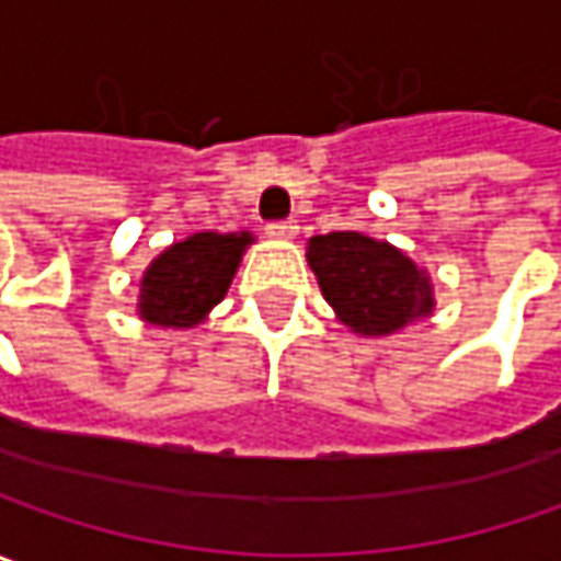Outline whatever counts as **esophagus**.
Segmentation results:
<instances>
[{"label": "esophagus", "mask_w": 561, "mask_h": 561, "mask_svg": "<svg viewBox=\"0 0 561 561\" xmlns=\"http://www.w3.org/2000/svg\"><path fill=\"white\" fill-rule=\"evenodd\" d=\"M266 232H270L273 239H282V242H291V239H298V222H295V220L270 222V226H266Z\"/></svg>", "instance_id": "obj_1"}]
</instances>
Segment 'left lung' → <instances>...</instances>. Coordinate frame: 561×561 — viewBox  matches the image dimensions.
I'll return each instance as SVG.
<instances>
[{"label":"left lung","instance_id":"left-lung-1","mask_svg":"<svg viewBox=\"0 0 561 561\" xmlns=\"http://www.w3.org/2000/svg\"><path fill=\"white\" fill-rule=\"evenodd\" d=\"M307 263L341 325L363 339H388L435 313L425 266L391 242L363 232H329L307 242Z\"/></svg>","mask_w":561,"mask_h":561}]
</instances>
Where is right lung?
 Segmentation results:
<instances>
[{
	"instance_id": "right-lung-1",
	"label": "right lung",
	"mask_w": 561,
	"mask_h": 561,
	"mask_svg": "<svg viewBox=\"0 0 561 561\" xmlns=\"http://www.w3.org/2000/svg\"><path fill=\"white\" fill-rule=\"evenodd\" d=\"M251 232H195L164 248L139 279L136 313L148 325L195 329L226 298Z\"/></svg>"
}]
</instances>
